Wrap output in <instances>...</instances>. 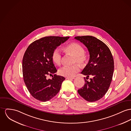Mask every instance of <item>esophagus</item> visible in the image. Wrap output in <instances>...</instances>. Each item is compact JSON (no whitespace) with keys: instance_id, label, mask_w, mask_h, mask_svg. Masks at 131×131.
<instances>
[{"instance_id":"esophagus-1","label":"esophagus","mask_w":131,"mask_h":131,"mask_svg":"<svg viewBox=\"0 0 131 131\" xmlns=\"http://www.w3.org/2000/svg\"><path fill=\"white\" fill-rule=\"evenodd\" d=\"M74 79V78H73V77H71V78H70V77H67L66 79Z\"/></svg>"}]
</instances>
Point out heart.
<instances>
[{"label": "heart", "instance_id": "1", "mask_svg": "<svg viewBox=\"0 0 131 131\" xmlns=\"http://www.w3.org/2000/svg\"><path fill=\"white\" fill-rule=\"evenodd\" d=\"M66 52L74 57L73 63H78L81 66L85 64L87 61V57L85 54V50L83 47L77 43H72L68 45L65 48ZM52 59L53 62L57 65L61 64L62 55L58 49H54L52 52ZM79 71V67L78 64L71 66H64L59 70L60 75L65 77H73Z\"/></svg>", "mask_w": 131, "mask_h": 131}]
</instances>
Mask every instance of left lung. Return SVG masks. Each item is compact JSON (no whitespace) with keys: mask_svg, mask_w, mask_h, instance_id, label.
I'll return each mask as SVG.
<instances>
[{"mask_svg":"<svg viewBox=\"0 0 131 131\" xmlns=\"http://www.w3.org/2000/svg\"><path fill=\"white\" fill-rule=\"evenodd\" d=\"M84 44L89 52V60L81 72L93 78L88 81L84 78V86L78 90L79 94L89 102L97 101L104 96L110 85L113 74L114 60L111 52L103 42L91 36L75 37Z\"/></svg>","mask_w":131,"mask_h":131,"instance_id":"1","label":"left lung"}]
</instances>
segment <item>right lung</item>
Here are the masks:
<instances>
[{
  "label": "right lung",
  "instance_id": "add662e5",
  "mask_svg": "<svg viewBox=\"0 0 131 131\" xmlns=\"http://www.w3.org/2000/svg\"><path fill=\"white\" fill-rule=\"evenodd\" d=\"M69 38L45 37L33 42L27 48L22 60L23 79L30 93L37 100L49 101L60 90L65 78L54 74L57 70L52 55L53 51ZM52 74V79L47 78V75Z\"/></svg>",
  "mask_w": 131,
  "mask_h": 131
}]
</instances>
